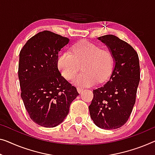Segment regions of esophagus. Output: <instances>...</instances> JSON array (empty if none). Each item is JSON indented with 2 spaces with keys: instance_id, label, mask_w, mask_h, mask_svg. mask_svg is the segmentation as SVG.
Instances as JSON below:
<instances>
[{
  "instance_id": "1",
  "label": "esophagus",
  "mask_w": 155,
  "mask_h": 155,
  "mask_svg": "<svg viewBox=\"0 0 155 155\" xmlns=\"http://www.w3.org/2000/svg\"><path fill=\"white\" fill-rule=\"evenodd\" d=\"M77 91H78V93H81V92H82L83 90H84V88H83L82 87H77Z\"/></svg>"
}]
</instances>
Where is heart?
<instances>
[{
    "label": "heart",
    "instance_id": "1",
    "mask_svg": "<svg viewBox=\"0 0 155 155\" xmlns=\"http://www.w3.org/2000/svg\"><path fill=\"white\" fill-rule=\"evenodd\" d=\"M71 52L63 51L58 57V68L67 80L73 79L81 65L84 70L74 81L76 85L90 86L106 81L113 68V57L104 48L88 41L74 45Z\"/></svg>",
    "mask_w": 155,
    "mask_h": 155
}]
</instances>
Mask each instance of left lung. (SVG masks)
Here are the masks:
<instances>
[{
    "label": "left lung",
    "mask_w": 155,
    "mask_h": 155,
    "mask_svg": "<svg viewBox=\"0 0 155 155\" xmlns=\"http://www.w3.org/2000/svg\"><path fill=\"white\" fill-rule=\"evenodd\" d=\"M98 40L111 52L114 68L107 84L93 91L89 111L99 127L117 129L128 120L135 104L140 81L139 59L134 48L116 36L107 35Z\"/></svg>",
    "instance_id": "obj_1"
}]
</instances>
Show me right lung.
<instances>
[{
	"label": "right lung",
	"mask_w": 155,
	"mask_h": 155,
	"mask_svg": "<svg viewBox=\"0 0 155 155\" xmlns=\"http://www.w3.org/2000/svg\"><path fill=\"white\" fill-rule=\"evenodd\" d=\"M68 42V38L45 31L29 39L19 54L21 97L31 119L45 127L61 123L79 94L58 68V53Z\"/></svg>",
	"instance_id": "1"
}]
</instances>
